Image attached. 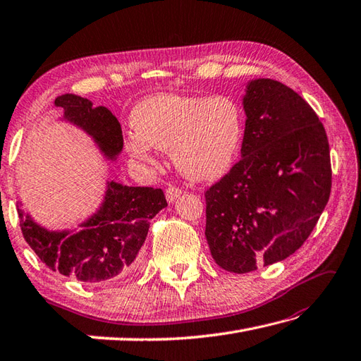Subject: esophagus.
<instances>
[{
  "instance_id": "1",
  "label": "esophagus",
  "mask_w": 361,
  "mask_h": 361,
  "mask_svg": "<svg viewBox=\"0 0 361 361\" xmlns=\"http://www.w3.org/2000/svg\"><path fill=\"white\" fill-rule=\"evenodd\" d=\"M180 193H182V190L179 188V187H176V185H170L166 188V200L170 201V202H173V201H176L178 200V197L180 196Z\"/></svg>"
}]
</instances>
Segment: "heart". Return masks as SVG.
I'll use <instances>...</instances> for the list:
<instances>
[{
	"instance_id": "b5f03b06",
	"label": "heart",
	"mask_w": 361,
	"mask_h": 361,
	"mask_svg": "<svg viewBox=\"0 0 361 361\" xmlns=\"http://www.w3.org/2000/svg\"><path fill=\"white\" fill-rule=\"evenodd\" d=\"M126 148L132 157L156 164L151 146L171 149L178 170L191 179H213L237 157L245 132L238 102L224 94H154L130 112Z\"/></svg>"
}]
</instances>
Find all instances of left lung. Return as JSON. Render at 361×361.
I'll return each instance as SVG.
<instances>
[{
    "mask_svg": "<svg viewBox=\"0 0 361 361\" xmlns=\"http://www.w3.org/2000/svg\"><path fill=\"white\" fill-rule=\"evenodd\" d=\"M243 106L241 159L204 191L212 257L237 274L296 252L332 188L326 129L300 94L279 80L255 79Z\"/></svg>",
    "mask_w": 361,
    "mask_h": 361,
    "instance_id": "1",
    "label": "left lung"
}]
</instances>
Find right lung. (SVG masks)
<instances>
[{"mask_svg": "<svg viewBox=\"0 0 361 361\" xmlns=\"http://www.w3.org/2000/svg\"><path fill=\"white\" fill-rule=\"evenodd\" d=\"M54 104L63 109V118L82 128L109 159L123 149L121 126L107 107H93L78 94H62ZM161 188L128 187L109 182L98 213L76 232H51L18 210L26 243L49 269L62 276L98 285L128 276L140 267L142 246L149 221L166 207Z\"/></svg>", "mask_w": 361, "mask_h": 361, "instance_id": "add662e5", "label": "right lung"}]
</instances>
